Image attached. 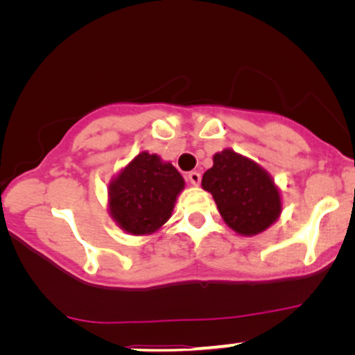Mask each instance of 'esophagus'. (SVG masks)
<instances>
[{
    "instance_id": "esophagus-1",
    "label": "esophagus",
    "mask_w": 355,
    "mask_h": 355,
    "mask_svg": "<svg viewBox=\"0 0 355 355\" xmlns=\"http://www.w3.org/2000/svg\"><path fill=\"white\" fill-rule=\"evenodd\" d=\"M187 179H189V182L192 184V186H198V184H200V181H202V176H200V173L191 171L187 174Z\"/></svg>"
}]
</instances>
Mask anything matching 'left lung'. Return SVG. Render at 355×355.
Listing matches in <instances>:
<instances>
[{"label":"left lung","instance_id":"left-lung-1","mask_svg":"<svg viewBox=\"0 0 355 355\" xmlns=\"http://www.w3.org/2000/svg\"><path fill=\"white\" fill-rule=\"evenodd\" d=\"M202 187L215 198L226 225L242 236L265 231L281 213V196L270 174L230 148L213 157Z\"/></svg>","mask_w":355,"mask_h":355}]
</instances>
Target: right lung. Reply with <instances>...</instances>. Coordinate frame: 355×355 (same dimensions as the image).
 Masks as SVG:
<instances>
[{
    "mask_svg": "<svg viewBox=\"0 0 355 355\" xmlns=\"http://www.w3.org/2000/svg\"><path fill=\"white\" fill-rule=\"evenodd\" d=\"M184 179L158 155L139 153L110 184V213L121 230L152 234L169 220Z\"/></svg>",
    "mask_w": 355,
    "mask_h": 355,
    "instance_id": "obj_1",
    "label": "right lung"
}]
</instances>
